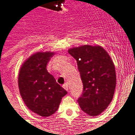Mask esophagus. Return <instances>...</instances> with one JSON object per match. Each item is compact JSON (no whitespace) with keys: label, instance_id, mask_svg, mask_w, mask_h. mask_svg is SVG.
I'll return each instance as SVG.
<instances>
[{"label":"esophagus","instance_id":"obj_1","mask_svg":"<svg viewBox=\"0 0 135 135\" xmlns=\"http://www.w3.org/2000/svg\"><path fill=\"white\" fill-rule=\"evenodd\" d=\"M62 87H63L66 90H68V83H65V84L62 85Z\"/></svg>","mask_w":135,"mask_h":135}]
</instances>
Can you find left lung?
Returning a JSON list of instances; mask_svg holds the SVG:
<instances>
[{
    "instance_id": "8db88e82",
    "label": "left lung",
    "mask_w": 135,
    "mask_h": 135,
    "mask_svg": "<svg viewBox=\"0 0 135 135\" xmlns=\"http://www.w3.org/2000/svg\"><path fill=\"white\" fill-rule=\"evenodd\" d=\"M77 61L83 84L78 102L83 112L91 117L107 109L116 88V73L113 61L103 47L84 45L68 50Z\"/></svg>"
}]
</instances>
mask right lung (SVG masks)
Segmentation results:
<instances>
[{"instance_id":"obj_1","label":"right lung","mask_w":135,"mask_h":135,"mask_svg":"<svg viewBox=\"0 0 135 135\" xmlns=\"http://www.w3.org/2000/svg\"><path fill=\"white\" fill-rule=\"evenodd\" d=\"M53 55L49 52L31 55L22 65L18 75V88L23 102L42 117L53 114L68 93L47 72V64Z\"/></svg>"}]
</instances>
